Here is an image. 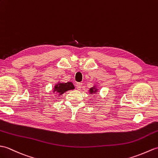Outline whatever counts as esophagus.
<instances>
[{"label":"esophagus","mask_w":158,"mask_h":158,"mask_svg":"<svg viewBox=\"0 0 158 158\" xmlns=\"http://www.w3.org/2000/svg\"><path fill=\"white\" fill-rule=\"evenodd\" d=\"M76 87L77 88V89L80 90L81 89V87H82V83H77L76 84Z\"/></svg>","instance_id":"obj_1"}]
</instances>
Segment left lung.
<instances>
[{
  "instance_id": "obj_1",
  "label": "left lung",
  "mask_w": 158,
  "mask_h": 158,
  "mask_svg": "<svg viewBox=\"0 0 158 158\" xmlns=\"http://www.w3.org/2000/svg\"><path fill=\"white\" fill-rule=\"evenodd\" d=\"M89 91L90 94H95L98 92V89L96 86H94L92 87H91Z\"/></svg>"
}]
</instances>
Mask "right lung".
<instances>
[{
    "instance_id": "obj_1",
    "label": "right lung",
    "mask_w": 158,
    "mask_h": 158,
    "mask_svg": "<svg viewBox=\"0 0 158 158\" xmlns=\"http://www.w3.org/2000/svg\"><path fill=\"white\" fill-rule=\"evenodd\" d=\"M74 89L75 86L71 81L67 83L58 82L54 85L53 88V92L57 94L58 95V96H60L62 94H63L64 92H66V91Z\"/></svg>"
}]
</instances>
